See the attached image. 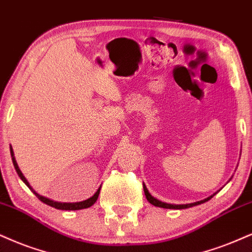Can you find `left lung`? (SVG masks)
<instances>
[{"label": "left lung", "instance_id": "1", "mask_svg": "<svg viewBox=\"0 0 252 252\" xmlns=\"http://www.w3.org/2000/svg\"><path fill=\"white\" fill-rule=\"evenodd\" d=\"M144 191H145V195H146V198H147V201L150 202L151 204H153L155 207H160V208H166V209H186V208H190V207H194V206H197V204H201V203H204V202H207L208 200H210L214 195L216 194H213L210 195L209 197L204 198V200H201V201H197V202H194V203H188V204H170V203H166V202H162V201H159L158 198H155L152 196L150 194V191H148V189L146 188V186L144 185Z\"/></svg>", "mask_w": 252, "mask_h": 252}]
</instances>
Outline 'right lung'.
Wrapping results in <instances>:
<instances>
[{
    "label": "right lung",
    "instance_id": "right-lung-1",
    "mask_svg": "<svg viewBox=\"0 0 252 252\" xmlns=\"http://www.w3.org/2000/svg\"><path fill=\"white\" fill-rule=\"evenodd\" d=\"M10 154H11L12 163H14V167H15V169H16L18 176H20L22 181L26 183L28 187H29L30 190L32 191L33 194H35L37 196V198H39V200L42 201L43 203L48 204V206H50V207H54V208H56V209H61V210H79V209H85V208H90L95 203V201H97V198L99 196V192H100L101 186L98 188V190L94 192V195H93V196H91L85 201H82V202H73V203H66V202H56V201L50 200V198H46L44 196H42V195H39L38 192H36L35 190H33V188L29 185V182H28L26 176L23 175V173H22L21 169L18 168V164H17L16 160H15V157H14V151H12L11 147H10Z\"/></svg>",
    "mask_w": 252,
    "mask_h": 252
}]
</instances>
